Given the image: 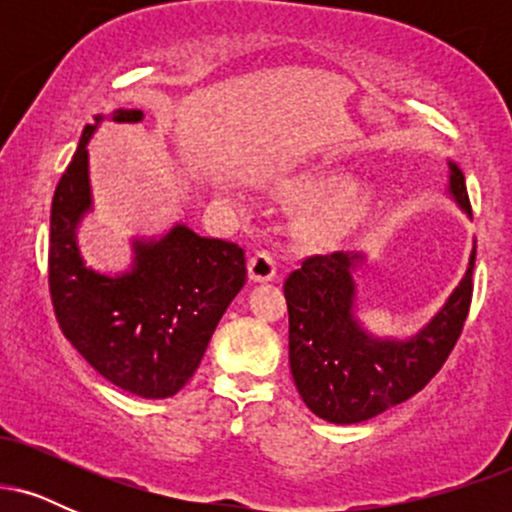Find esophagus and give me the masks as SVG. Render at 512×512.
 I'll return each instance as SVG.
<instances>
[{
	"instance_id": "esophagus-1",
	"label": "esophagus",
	"mask_w": 512,
	"mask_h": 512,
	"mask_svg": "<svg viewBox=\"0 0 512 512\" xmlns=\"http://www.w3.org/2000/svg\"><path fill=\"white\" fill-rule=\"evenodd\" d=\"M248 274H250V281H255V284L272 281L276 276V260L264 250L255 252L248 262Z\"/></svg>"
}]
</instances>
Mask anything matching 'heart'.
<instances>
[{
	"label": "heart",
	"mask_w": 512,
	"mask_h": 512,
	"mask_svg": "<svg viewBox=\"0 0 512 512\" xmlns=\"http://www.w3.org/2000/svg\"><path fill=\"white\" fill-rule=\"evenodd\" d=\"M308 192L313 197H322L308 216L310 231L320 236H334L344 231L363 207L361 192L356 187H346L344 178L339 175H327V178L310 182Z\"/></svg>",
	"instance_id": "1"
}]
</instances>
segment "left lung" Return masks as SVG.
<instances>
[{"label": "left lung", "instance_id": "1", "mask_svg": "<svg viewBox=\"0 0 512 512\" xmlns=\"http://www.w3.org/2000/svg\"><path fill=\"white\" fill-rule=\"evenodd\" d=\"M445 195L472 216L464 175L448 161ZM477 240L467 272L419 332L380 337L358 317L356 272L366 252H332L301 262L284 284L289 363L305 407L330 424H361L407 402L438 373L460 337L472 301Z\"/></svg>", "mask_w": 512, "mask_h": 512}]
</instances>
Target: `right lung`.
Here are the masks:
<instances>
[{
    "instance_id": "obj_1",
    "label": "right lung",
    "mask_w": 512,
    "mask_h": 512,
    "mask_svg": "<svg viewBox=\"0 0 512 512\" xmlns=\"http://www.w3.org/2000/svg\"><path fill=\"white\" fill-rule=\"evenodd\" d=\"M103 120L137 125L142 110H113L84 127L50 214V293L64 337L105 380L144 399L173 397L195 375L211 334L245 286L238 245L187 223L134 236L132 262L108 274L88 267L79 226L93 214L88 142Z\"/></svg>"
}]
</instances>
